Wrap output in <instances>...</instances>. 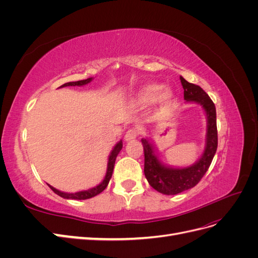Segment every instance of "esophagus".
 Listing matches in <instances>:
<instances>
[{"mask_svg":"<svg viewBox=\"0 0 258 258\" xmlns=\"http://www.w3.org/2000/svg\"><path fill=\"white\" fill-rule=\"evenodd\" d=\"M139 136V130L138 128H132L130 130H128L124 135V141L126 142H130V141H135L137 139V137Z\"/></svg>","mask_w":258,"mask_h":258,"instance_id":"1","label":"esophagus"}]
</instances>
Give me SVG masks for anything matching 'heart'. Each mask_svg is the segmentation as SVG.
Here are the masks:
<instances>
[{"label": "heart", "mask_w": 258, "mask_h": 258, "mask_svg": "<svg viewBox=\"0 0 258 258\" xmlns=\"http://www.w3.org/2000/svg\"><path fill=\"white\" fill-rule=\"evenodd\" d=\"M174 92L170 88L159 83L147 84L140 89L132 99V103L136 106H146L157 102L160 108H169L174 102Z\"/></svg>", "instance_id": "b5f03b06"}]
</instances>
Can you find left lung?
<instances>
[{
    "mask_svg": "<svg viewBox=\"0 0 258 258\" xmlns=\"http://www.w3.org/2000/svg\"><path fill=\"white\" fill-rule=\"evenodd\" d=\"M186 103H195L202 107L207 118L206 142L204 152L196 162L187 167H173L165 163L151 137L141 141L144 148V174L155 190L163 195H177L196 186L208 171L217 148L216 110L213 101L199 86L188 83L179 76Z\"/></svg>",
    "mask_w": 258,
    "mask_h": 258,
    "instance_id": "8db88e82",
    "label": "left lung"
}]
</instances>
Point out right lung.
Instances as JSON below:
<instances>
[{"label":"right lung","mask_w":258,"mask_h":258,"mask_svg":"<svg viewBox=\"0 0 258 258\" xmlns=\"http://www.w3.org/2000/svg\"><path fill=\"white\" fill-rule=\"evenodd\" d=\"M93 79L92 77H89L87 80H83V81H77V82H70V83H66L62 86H60V88L62 87H68V86H85L89 84ZM122 148V141L120 140L119 142H117L116 145L113 147V150L111 151L110 155H108V158H107V167H106V173L104 175V178L101 181L100 184H98L95 187H91L89 189H86V190H80V191H76V192H66V191H61L57 188H54L51 185L48 184V186L50 187V189L54 192L57 194L58 196L64 198V199H74V200H85V199H89L97 196L100 192H102L105 188L106 186L108 185V182H110V179L112 177L113 174V170H114V165H115V160L117 155L119 154V152L121 151Z\"/></svg>","instance_id":"obj_1"}]
</instances>
